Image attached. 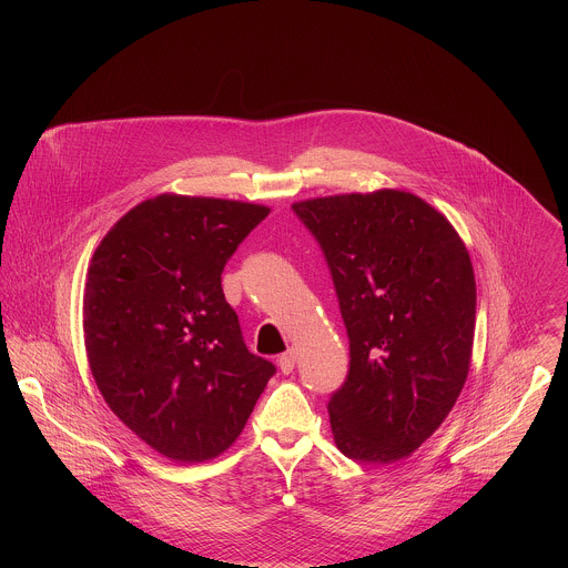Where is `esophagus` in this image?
Listing matches in <instances>:
<instances>
[{
	"label": "esophagus",
	"mask_w": 568,
	"mask_h": 568,
	"mask_svg": "<svg viewBox=\"0 0 568 568\" xmlns=\"http://www.w3.org/2000/svg\"><path fill=\"white\" fill-rule=\"evenodd\" d=\"M295 361H297V356H295V349H288V352H284V354L277 358V365H280L282 374H291V372L295 369Z\"/></svg>",
	"instance_id": "1"
}]
</instances>
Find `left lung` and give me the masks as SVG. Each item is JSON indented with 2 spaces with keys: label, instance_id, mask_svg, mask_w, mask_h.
I'll return each mask as SVG.
<instances>
[{
  "label": "left lung",
  "instance_id": "obj_1",
  "mask_svg": "<svg viewBox=\"0 0 568 568\" xmlns=\"http://www.w3.org/2000/svg\"><path fill=\"white\" fill-rule=\"evenodd\" d=\"M324 251L349 338V372L327 403L336 448L392 464L457 403L470 369L477 286L466 244L403 190L293 203Z\"/></svg>",
  "mask_w": 568,
  "mask_h": 568
}]
</instances>
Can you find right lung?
<instances>
[{"mask_svg":"<svg viewBox=\"0 0 568 568\" xmlns=\"http://www.w3.org/2000/svg\"><path fill=\"white\" fill-rule=\"evenodd\" d=\"M268 207L160 194L98 244L84 286V347L109 408L179 464L225 453L275 365L246 349L221 273Z\"/></svg>","mask_w":568,"mask_h":568,"instance_id":"1","label":"right lung"}]
</instances>
